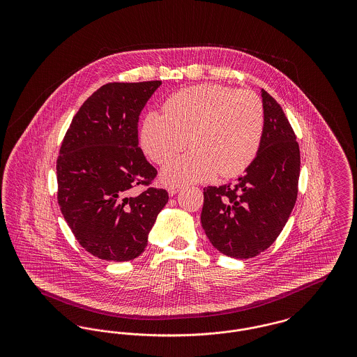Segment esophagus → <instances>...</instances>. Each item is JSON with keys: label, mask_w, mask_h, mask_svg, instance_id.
Listing matches in <instances>:
<instances>
[{"label": "esophagus", "mask_w": 357, "mask_h": 357, "mask_svg": "<svg viewBox=\"0 0 357 357\" xmlns=\"http://www.w3.org/2000/svg\"><path fill=\"white\" fill-rule=\"evenodd\" d=\"M167 191H169V194H170V195H174V194H176V192H178V191H179V187L169 186V187H167Z\"/></svg>", "instance_id": "1"}]
</instances>
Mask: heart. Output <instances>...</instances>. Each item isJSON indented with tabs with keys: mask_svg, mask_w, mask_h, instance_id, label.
Wrapping results in <instances>:
<instances>
[{
	"mask_svg": "<svg viewBox=\"0 0 357 357\" xmlns=\"http://www.w3.org/2000/svg\"><path fill=\"white\" fill-rule=\"evenodd\" d=\"M265 107L252 89L222 84L183 88L163 104V115L150 112L142 124L140 143L155 163L171 162L162 178L171 185L234 178L248 170L259 153Z\"/></svg>",
	"mask_w": 357,
	"mask_h": 357,
	"instance_id": "obj_1",
	"label": "heart"
}]
</instances>
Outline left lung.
Instances as JSON below:
<instances>
[{
	"label": "left lung",
	"instance_id": "8db88e82",
	"mask_svg": "<svg viewBox=\"0 0 357 357\" xmlns=\"http://www.w3.org/2000/svg\"><path fill=\"white\" fill-rule=\"evenodd\" d=\"M265 130L255 162L236 183L204 188L201 222L213 246L233 258L265 252L297 201L300 147L281 105L261 89Z\"/></svg>",
	"mask_w": 357,
	"mask_h": 357
}]
</instances>
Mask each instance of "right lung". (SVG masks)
I'll return each instance as SVG.
<instances>
[{"label": "right lung", "instance_id": "obj_1", "mask_svg": "<svg viewBox=\"0 0 357 357\" xmlns=\"http://www.w3.org/2000/svg\"><path fill=\"white\" fill-rule=\"evenodd\" d=\"M160 80L108 83L95 91L63 139L57 202L77 242L105 261L142 255L159 211L169 201L151 186L158 171L139 147L137 123ZM136 185L146 188L132 195Z\"/></svg>", "mask_w": 357, "mask_h": 357}]
</instances>
